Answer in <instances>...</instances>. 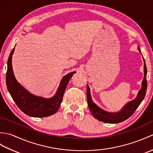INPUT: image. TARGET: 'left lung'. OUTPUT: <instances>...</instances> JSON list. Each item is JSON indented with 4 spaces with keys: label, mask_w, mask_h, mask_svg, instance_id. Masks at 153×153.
Wrapping results in <instances>:
<instances>
[{
    "label": "left lung",
    "mask_w": 153,
    "mask_h": 153,
    "mask_svg": "<svg viewBox=\"0 0 153 153\" xmlns=\"http://www.w3.org/2000/svg\"><path fill=\"white\" fill-rule=\"evenodd\" d=\"M139 51L141 53L140 48ZM144 78L142 82V87L138 93L137 98L132 101L128 102L127 105L121 110V111L116 113L107 112L105 110L100 108L95 103L93 102L90 94V89L89 86H87V99L88 106L91 112L92 115L96 119L100 122L109 123H116L125 121L126 120L129 118L138 108L142 100H143L146 94V91L147 88V66H146L145 62L144 60Z\"/></svg>",
    "instance_id": "obj_1"
}]
</instances>
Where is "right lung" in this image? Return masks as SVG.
<instances>
[{
	"instance_id": "1",
	"label": "right lung",
	"mask_w": 153,
	"mask_h": 153,
	"mask_svg": "<svg viewBox=\"0 0 153 153\" xmlns=\"http://www.w3.org/2000/svg\"><path fill=\"white\" fill-rule=\"evenodd\" d=\"M14 48L8 59V68L6 75V86L12 98L22 111L29 116L43 118L54 114L60 108L64 93L71 77L76 71L68 74L61 80L57 92L53 98L44 99L31 95L16 82L12 66V56Z\"/></svg>"
}]
</instances>
